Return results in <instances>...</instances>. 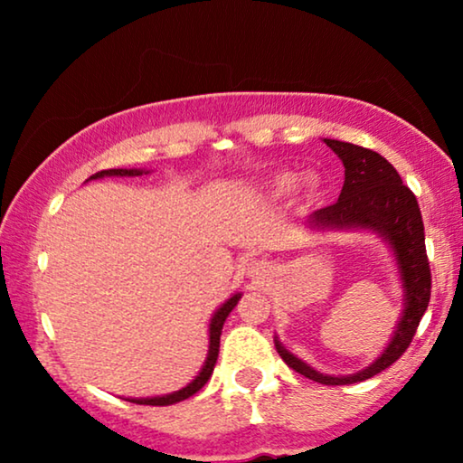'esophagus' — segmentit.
Listing matches in <instances>:
<instances>
[{"label":"esophagus","mask_w":463,"mask_h":463,"mask_svg":"<svg viewBox=\"0 0 463 463\" xmlns=\"http://www.w3.org/2000/svg\"><path fill=\"white\" fill-rule=\"evenodd\" d=\"M249 274L255 278V280H263L265 276H269V265L265 261H252L249 268Z\"/></svg>","instance_id":"34e87169"}]
</instances>
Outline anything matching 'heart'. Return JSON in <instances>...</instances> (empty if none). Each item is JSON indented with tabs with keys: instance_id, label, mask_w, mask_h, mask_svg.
Wrapping results in <instances>:
<instances>
[{
	"instance_id": "heart-1",
	"label": "heart",
	"mask_w": 463,
	"mask_h": 463,
	"mask_svg": "<svg viewBox=\"0 0 463 463\" xmlns=\"http://www.w3.org/2000/svg\"><path fill=\"white\" fill-rule=\"evenodd\" d=\"M274 187H276V192H280V194H287V192H290V189L297 187V175H290V173H287V175L276 176Z\"/></svg>"
}]
</instances>
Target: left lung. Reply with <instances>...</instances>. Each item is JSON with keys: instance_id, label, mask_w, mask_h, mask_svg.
I'll return each mask as SVG.
<instances>
[{"instance_id": "8db88e82", "label": "left lung", "mask_w": 463, "mask_h": 463, "mask_svg": "<svg viewBox=\"0 0 463 463\" xmlns=\"http://www.w3.org/2000/svg\"><path fill=\"white\" fill-rule=\"evenodd\" d=\"M325 143L344 162L345 181L339 200L331 206L316 211L309 219V225L318 227V230L363 227V230H373L388 240L394 249L398 268H401L404 312L394 337L382 356L371 366H366L364 371L354 373V375H322L284 350L278 339L276 350L290 369L301 373L303 377L312 379V382L325 385H347L377 375L407 352L415 337L417 326H420L421 316L428 309L430 293H432V274H430L426 255V236H423L420 204H417L415 194L402 183L396 168L373 149L335 141V138H325Z\"/></svg>"}]
</instances>
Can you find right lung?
I'll use <instances>...</instances> for the list:
<instances>
[{
	"label": "right lung",
	"mask_w": 463,
	"mask_h": 463,
	"mask_svg": "<svg viewBox=\"0 0 463 463\" xmlns=\"http://www.w3.org/2000/svg\"><path fill=\"white\" fill-rule=\"evenodd\" d=\"M145 170H126V168H109V170H100V173L92 175L90 179H100V176H138L143 175ZM240 299V293L233 295L232 299H227L223 306L217 309V314L213 316L211 320V347H208V358L204 366H202L200 375L194 379L192 383L185 385V388L179 390V392H173V394H166V396H156V398H130V402H137V404H151V407H166V404H175V402H181L185 401V398L194 396L195 392H200L204 388V383L211 379L213 375V369H214V363H217V356H219V341H221V331H223V322L233 307H236V303Z\"/></svg>",
	"instance_id": "right-lung-1"
}]
</instances>
